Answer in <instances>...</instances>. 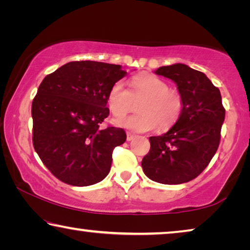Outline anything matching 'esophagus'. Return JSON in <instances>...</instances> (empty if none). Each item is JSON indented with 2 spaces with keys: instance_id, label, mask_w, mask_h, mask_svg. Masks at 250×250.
<instances>
[{
  "instance_id": "esophagus-1",
  "label": "esophagus",
  "mask_w": 250,
  "mask_h": 250,
  "mask_svg": "<svg viewBox=\"0 0 250 250\" xmlns=\"http://www.w3.org/2000/svg\"><path fill=\"white\" fill-rule=\"evenodd\" d=\"M135 138V135L133 133H130V132H126V141H131L133 140Z\"/></svg>"
}]
</instances>
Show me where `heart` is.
<instances>
[{"label": "heart", "mask_w": 250, "mask_h": 250, "mask_svg": "<svg viewBox=\"0 0 250 250\" xmlns=\"http://www.w3.org/2000/svg\"><path fill=\"white\" fill-rule=\"evenodd\" d=\"M129 90L122 82H116L109 89L107 104L115 117L122 118L132 109L133 101H142L137 115L118 120L117 125L137 132H146L153 128L167 130L179 120L183 111V98L179 91L170 89L163 79L151 74L132 77Z\"/></svg>", "instance_id": "obj_1"}]
</instances>
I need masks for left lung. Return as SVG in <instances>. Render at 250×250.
I'll return each instance as SVG.
<instances>
[{
    "instance_id": "obj_1",
    "label": "left lung",
    "mask_w": 250,
    "mask_h": 250,
    "mask_svg": "<svg viewBox=\"0 0 250 250\" xmlns=\"http://www.w3.org/2000/svg\"><path fill=\"white\" fill-rule=\"evenodd\" d=\"M155 74L176 83L183 111L167 133L150 137L142 168L158 183H186L204 171L218 149L225 119L221 91L205 74L184 64L160 67Z\"/></svg>"
}]
</instances>
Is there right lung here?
<instances>
[{"label":"right lung","mask_w":250,"mask_h":250,"mask_svg":"<svg viewBox=\"0 0 250 250\" xmlns=\"http://www.w3.org/2000/svg\"><path fill=\"white\" fill-rule=\"evenodd\" d=\"M126 71L120 65L70 62L46 76L32 104L33 146L54 176L88 186L108 175L124 129L99 128L109 116V89Z\"/></svg>","instance_id":"add662e5"}]
</instances>
